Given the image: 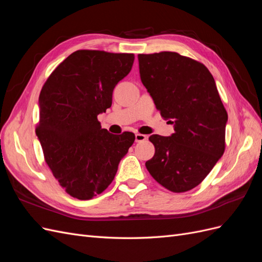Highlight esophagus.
Returning a JSON list of instances; mask_svg holds the SVG:
<instances>
[{
  "instance_id": "34e87169",
  "label": "esophagus",
  "mask_w": 262,
  "mask_h": 262,
  "mask_svg": "<svg viewBox=\"0 0 262 262\" xmlns=\"http://www.w3.org/2000/svg\"><path fill=\"white\" fill-rule=\"evenodd\" d=\"M146 139H147V137L144 136V134H141V133H137V134H136V141H137V142L145 141Z\"/></svg>"
}]
</instances>
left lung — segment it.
<instances>
[{
    "label": "left lung",
    "mask_w": 262,
    "mask_h": 262,
    "mask_svg": "<svg viewBox=\"0 0 262 262\" xmlns=\"http://www.w3.org/2000/svg\"><path fill=\"white\" fill-rule=\"evenodd\" d=\"M138 59L142 83L175 130L170 137L148 138L155 154L145 166L166 189L188 191L201 184L225 149L227 113L215 81L202 63L177 52Z\"/></svg>",
    "instance_id": "obj_1"
}]
</instances>
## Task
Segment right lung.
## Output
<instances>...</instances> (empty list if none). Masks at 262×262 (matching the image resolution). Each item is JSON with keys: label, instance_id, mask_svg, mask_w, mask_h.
I'll return each instance as SVG.
<instances>
[{"label": "right lung", "instance_id": "add662e5", "mask_svg": "<svg viewBox=\"0 0 262 262\" xmlns=\"http://www.w3.org/2000/svg\"><path fill=\"white\" fill-rule=\"evenodd\" d=\"M133 53L77 50L61 62L39 95L36 134L45 161L67 193L90 200L112 184L136 136L109 133L97 116L112 107L113 92L129 74Z\"/></svg>", "mask_w": 262, "mask_h": 262}]
</instances>
